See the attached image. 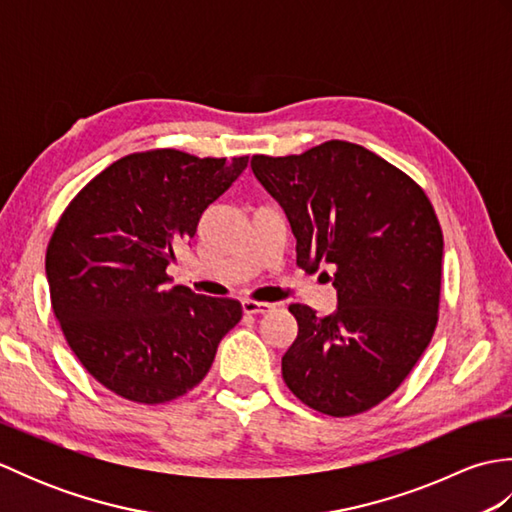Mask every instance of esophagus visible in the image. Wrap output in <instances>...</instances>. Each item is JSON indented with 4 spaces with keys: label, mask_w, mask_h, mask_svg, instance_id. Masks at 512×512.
Returning a JSON list of instances; mask_svg holds the SVG:
<instances>
[{
    "label": "esophagus",
    "mask_w": 512,
    "mask_h": 512,
    "mask_svg": "<svg viewBox=\"0 0 512 512\" xmlns=\"http://www.w3.org/2000/svg\"><path fill=\"white\" fill-rule=\"evenodd\" d=\"M242 310L246 314H264L268 310H273V303H266V301H242Z\"/></svg>",
    "instance_id": "esophagus-1"
}]
</instances>
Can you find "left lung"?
<instances>
[{
    "instance_id": "1",
    "label": "left lung",
    "mask_w": 512,
    "mask_h": 512,
    "mask_svg": "<svg viewBox=\"0 0 512 512\" xmlns=\"http://www.w3.org/2000/svg\"><path fill=\"white\" fill-rule=\"evenodd\" d=\"M250 167L288 217L297 266L334 268L332 314L288 308L299 325L281 358L288 389L334 418L376 407L436 330L444 248L436 211L407 173L345 140L299 156H253Z\"/></svg>"
}]
</instances>
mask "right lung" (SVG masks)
I'll list each match as a JSON object with an SVG mask.
<instances>
[{
    "label": "right lung",
    "mask_w": 512,
    "mask_h": 512,
    "mask_svg": "<svg viewBox=\"0 0 512 512\" xmlns=\"http://www.w3.org/2000/svg\"><path fill=\"white\" fill-rule=\"evenodd\" d=\"M246 165L176 149L129 154L63 211L46 253L52 310L81 365L114 394L143 405L187 394L242 319L235 299L169 288L167 266Z\"/></svg>",
    "instance_id": "right-lung-1"
}]
</instances>
